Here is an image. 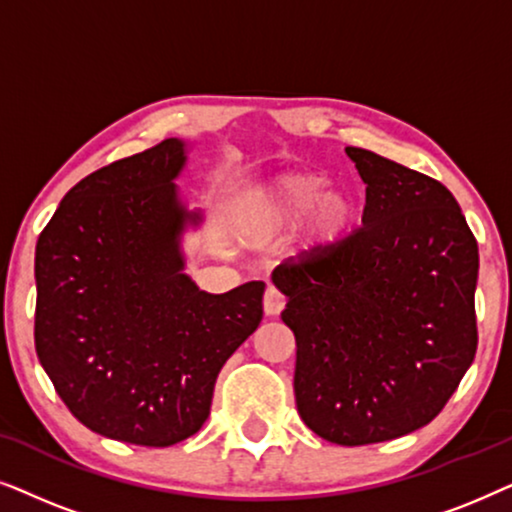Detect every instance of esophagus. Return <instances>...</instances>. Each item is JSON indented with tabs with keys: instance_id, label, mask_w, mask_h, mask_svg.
Masks as SVG:
<instances>
[{
	"instance_id": "esophagus-1",
	"label": "esophagus",
	"mask_w": 512,
	"mask_h": 512,
	"mask_svg": "<svg viewBox=\"0 0 512 512\" xmlns=\"http://www.w3.org/2000/svg\"><path fill=\"white\" fill-rule=\"evenodd\" d=\"M284 303H286L284 296L275 289V286H268V289H265L263 310H265V314H268V317H277V314L284 310Z\"/></svg>"
}]
</instances>
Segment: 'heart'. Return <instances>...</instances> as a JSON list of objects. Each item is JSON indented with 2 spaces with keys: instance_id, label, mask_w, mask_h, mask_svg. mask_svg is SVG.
I'll list each match as a JSON object with an SVG mask.
<instances>
[{
  "instance_id": "b5f03b06",
  "label": "heart",
  "mask_w": 512,
  "mask_h": 512,
  "mask_svg": "<svg viewBox=\"0 0 512 512\" xmlns=\"http://www.w3.org/2000/svg\"><path fill=\"white\" fill-rule=\"evenodd\" d=\"M319 172H284L247 193L242 205V230L249 240L263 242L284 235L310 214V237L319 249L338 244L356 216L352 195L331 188Z\"/></svg>"
}]
</instances>
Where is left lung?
Listing matches in <instances>:
<instances>
[{"mask_svg": "<svg viewBox=\"0 0 512 512\" xmlns=\"http://www.w3.org/2000/svg\"><path fill=\"white\" fill-rule=\"evenodd\" d=\"M366 207L328 249L277 265L296 335L293 391L328 443L370 445L422 429L475 359L478 242L440 181L347 146Z\"/></svg>", "mask_w": 512, "mask_h": 512, "instance_id": "8db88e82", "label": "left lung"}]
</instances>
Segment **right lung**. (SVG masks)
Wrapping results in <instances>:
<instances>
[{
    "label": "right lung",
    "instance_id": "1",
    "mask_svg": "<svg viewBox=\"0 0 512 512\" xmlns=\"http://www.w3.org/2000/svg\"><path fill=\"white\" fill-rule=\"evenodd\" d=\"M165 139L81 179L34 254V347L69 412L121 443L170 447L200 431L223 363L263 319V282L200 291L181 233L198 226Z\"/></svg>",
    "mask_w": 512,
    "mask_h": 512
}]
</instances>
